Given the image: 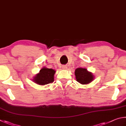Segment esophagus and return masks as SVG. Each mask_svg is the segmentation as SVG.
<instances>
[{
	"label": "esophagus",
	"mask_w": 126,
	"mask_h": 126,
	"mask_svg": "<svg viewBox=\"0 0 126 126\" xmlns=\"http://www.w3.org/2000/svg\"><path fill=\"white\" fill-rule=\"evenodd\" d=\"M62 68H63V69H67V66H62Z\"/></svg>",
	"instance_id": "34e87169"
}]
</instances>
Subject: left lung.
<instances>
[{"mask_svg": "<svg viewBox=\"0 0 126 126\" xmlns=\"http://www.w3.org/2000/svg\"><path fill=\"white\" fill-rule=\"evenodd\" d=\"M76 80L81 84H87L94 80V76L91 72L87 71L86 69L78 68L75 72Z\"/></svg>", "mask_w": 126, "mask_h": 126, "instance_id": "8db88e82", "label": "left lung"}]
</instances>
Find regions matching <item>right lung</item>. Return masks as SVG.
<instances>
[{"instance_id":"1","label":"right lung","mask_w":126,"mask_h":126,"mask_svg":"<svg viewBox=\"0 0 126 126\" xmlns=\"http://www.w3.org/2000/svg\"><path fill=\"white\" fill-rule=\"evenodd\" d=\"M55 73V71L53 69L44 67L35 77L34 81L37 84L40 85L52 83L54 81Z\"/></svg>"}]
</instances>
